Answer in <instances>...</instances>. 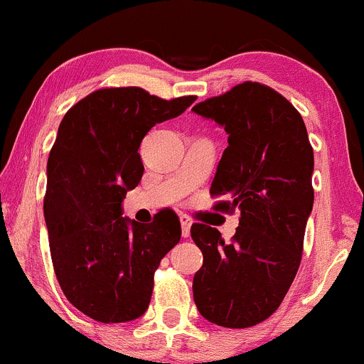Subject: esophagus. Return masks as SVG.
Listing matches in <instances>:
<instances>
[{"label": "esophagus", "instance_id": "1", "mask_svg": "<svg viewBox=\"0 0 364 364\" xmlns=\"http://www.w3.org/2000/svg\"><path fill=\"white\" fill-rule=\"evenodd\" d=\"M181 225H182V237L187 238L191 235V225H192L191 218L186 216V215L181 216Z\"/></svg>", "mask_w": 364, "mask_h": 364}]
</instances>
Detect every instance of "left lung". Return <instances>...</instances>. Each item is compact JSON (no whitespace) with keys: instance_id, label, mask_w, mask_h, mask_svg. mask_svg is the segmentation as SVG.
<instances>
[{"instance_id":"8db88e82","label":"left lung","mask_w":364,"mask_h":364,"mask_svg":"<svg viewBox=\"0 0 364 364\" xmlns=\"http://www.w3.org/2000/svg\"><path fill=\"white\" fill-rule=\"evenodd\" d=\"M192 110L228 134L209 192L226 198L216 209L240 211L230 243L216 228L192 225V240L204 257L192 283L196 306L216 326H257L279 309L300 267L314 208V149L300 112L257 81Z\"/></svg>"}]
</instances>
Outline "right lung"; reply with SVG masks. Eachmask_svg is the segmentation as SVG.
Instances as JSON below:
<instances>
[{
  "label": "right lung",
  "mask_w": 364,
  "mask_h": 364,
  "mask_svg": "<svg viewBox=\"0 0 364 364\" xmlns=\"http://www.w3.org/2000/svg\"><path fill=\"white\" fill-rule=\"evenodd\" d=\"M194 100H164L139 87L102 88L59 124L44 198L50 259L68 301L97 322L141 317L160 260L181 240L172 209L139 225L122 216V200L143 177L138 149L148 131Z\"/></svg>",
  "instance_id": "right-lung-1"
}]
</instances>
